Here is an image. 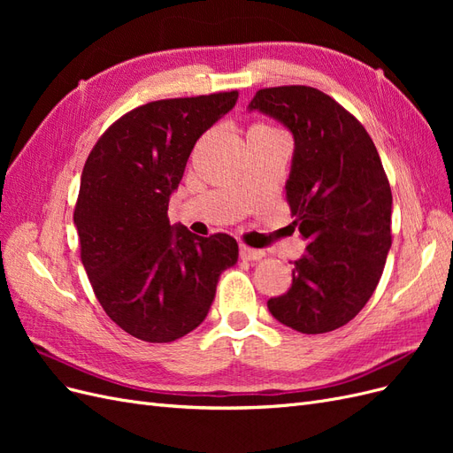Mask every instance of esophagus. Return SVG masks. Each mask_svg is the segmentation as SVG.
Here are the masks:
<instances>
[{
	"label": "esophagus",
	"instance_id": "obj_1",
	"mask_svg": "<svg viewBox=\"0 0 453 453\" xmlns=\"http://www.w3.org/2000/svg\"><path fill=\"white\" fill-rule=\"evenodd\" d=\"M240 257H242L243 260H260V258L265 257V251L248 248V245H240Z\"/></svg>",
	"mask_w": 453,
	"mask_h": 453
}]
</instances>
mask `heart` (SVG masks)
<instances>
[{"label":"heart","mask_w":453,"mask_h":453,"mask_svg":"<svg viewBox=\"0 0 453 453\" xmlns=\"http://www.w3.org/2000/svg\"><path fill=\"white\" fill-rule=\"evenodd\" d=\"M257 127H265V125H257Z\"/></svg>","instance_id":"obj_1"}]
</instances>
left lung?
<instances>
[{"instance_id": "1", "label": "left lung", "mask_w": 453, "mask_h": 453, "mask_svg": "<svg viewBox=\"0 0 453 453\" xmlns=\"http://www.w3.org/2000/svg\"><path fill=\"white\" fill-rule=\"evenodd\" d=\"M248 111L293 134L285 193L308 242L289 291L268 310L303 334L331 333L365 308L391 250L393 196L380 155L361 122L318 88H263Z\"/></svg>"}]
</instances>
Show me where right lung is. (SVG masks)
I'll list each match as a JSON object with an SVG mask.
<instances>
[{"mask_svg":"<svg viewBox=\"0 0 453 453\" xmlns=\"http://www.w3.org/2000/svg\"><path fill=\"white\" fill-rule=\"evenodd\" d=\"M236 102L232 90L145 104L87 158L73 213L81 260L105 313L134 338L164 344L195 331L238 263L232 236L202 238L168 219L190 150Z\"/></svg>","mask_w":453,"mask_h":453,"instance_id":"add662e5","label":"right lung"}]
</instances>
